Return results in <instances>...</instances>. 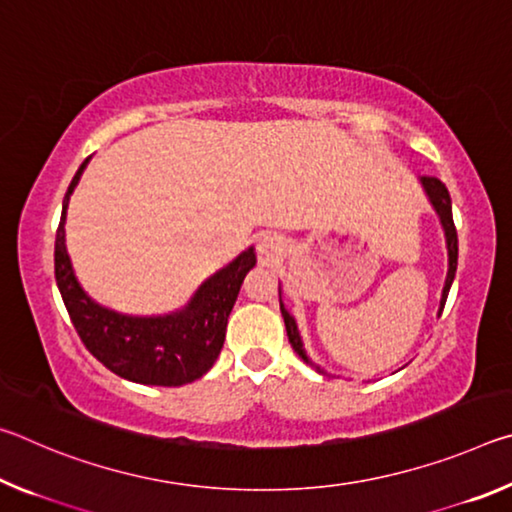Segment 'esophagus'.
Wrapping results in <instances>:
<instances>
[{"label":"esophagus","instance_id":"34e87169","mask_svg":"<svg viewBox=\"0 0 512 512\" xmlns=\"http://www.w3.org/2000/svg\"><path fill=\"white\" fill-rule=\"evenodd\" d=\"M282 250V239L277 235H264L262 241H259V253L266 257H273Z\"/></svg>","mask_w":512,"mask_h":512}]
</instances>
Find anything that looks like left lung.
I'll list each match as a JSON object with an SVG mask.
<instances>
[{
	"label": "left lung",
	"mask_w": 512,
	"mask_h": 512,
	"mask_svg": "<svg viewBox=\"0 0 512 512\" xmlns=\"http://www.w3.org/2000/svg\"><path fill=\"white\" fill-rule=\"evenodd\" d=\"M420 183L424 187V192H427V196H429L433 210H436V214L440 216V223H443V230H445V241H447L449 268H447V280H445V287H443V298H440V311H443L445 302H447V293H449V289H452V282H454V275H456V264H458V237H456V225H454V216H452V198H449L447 187L440 183L438 178L422 176ZM280 311H282L284 325H287V336H289L291 348L296 350V354L302 361L309 363L311 368H316V372H320V375H327L323 368L316 366V363L307 357L305 343H302L298 325H296V318L289 314L282 300H280Z\"/></svg>",
	"instance_id": "8db88e82"
}]
</instances>
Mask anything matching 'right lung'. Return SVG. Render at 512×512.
<instances>
[{"label":"right lung","instance_id":"obj_1","mask_svg":"<svg viewBox=\"0 0 512 512\" xmlns=\"http://www.w3.org/2000/svg\"><path fill=\"white\" fill-rule=\"evenodd\" d=\"M85 160L63 198V214L56 230L54 268L60 296L85 348L103 366L135 384L183 386L201 379L214 366L225 341V327L244 277L255 266L250 246L228 266L198 287L185 309L167 316H126L94 302L76 280L65 246L67 205L79 185Z\"/></svg>","mask_w":512,"mask_h":512}]
</instances>
